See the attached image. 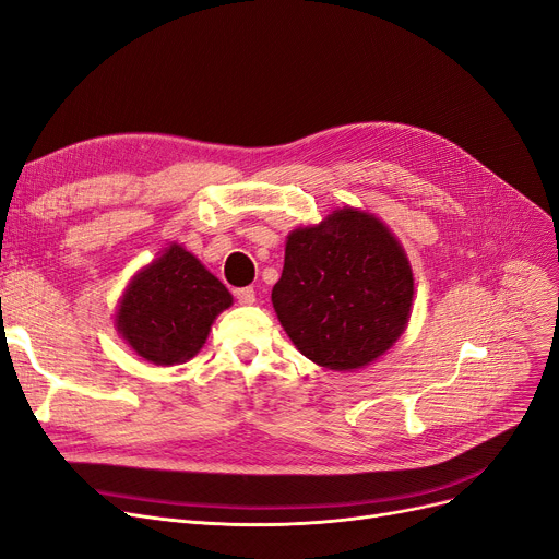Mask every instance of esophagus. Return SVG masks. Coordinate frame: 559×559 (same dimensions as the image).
<instances>
[{
    "instance_id": "34e87169",
    "label": "esophagus",
    "mask_w": 559,
    "mask_h": 559,
    "mask_svg": "<svg viewBox=\"0 0 559 559\" xmlns=\"http://www.w3.org/2000/svg\"><path fill=\"white\" fill-rule=\"evenodd\" d=\"M235 297H237V301H239L241 306H251V304H255V293H253L251 287H241V289H237Z\"/></svg>"
}]
</instances>
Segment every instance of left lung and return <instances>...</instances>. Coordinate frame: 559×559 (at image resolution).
Here are the masks:
<instances>
[{
	"mask_svg": "<svg viewBox=\"0 0 559 559\" xmlns=\"http://www.w3.org/2000/svg\"><path fill=\"white\" fill-rule=\"evenodd\" d=\"M272 304L306 358L352 372L370 366L404 333L414 272L400 239L377 214L345 205L287 235Z\"/></svg>",
	"mask_w": 559,
	"mask_h": 559,
	"instance_id": "left-lung-1",
	"label": "left lung"
}]
</instances>
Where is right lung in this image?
Instances as JSON below:
<instances>
[{
  "mask_svg": "<svg viewBox=\"0 0 559 559\" xmlns=\"http://www.w3.org/2000/svg\"><path fill=\"white\" fill-rule=\"evenodd\" d=\"M233 295L178 241L139 270L118 301L114 324L128 347L153 366L197 356Z\"/></svg>",
  "mask_w": 559,
  "mask_h": 559,
  "instance_id": "right-lung-1",
  "label": "right lung"
}]
</instances>
